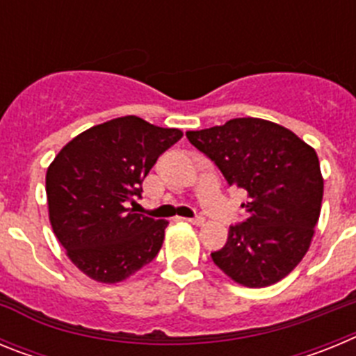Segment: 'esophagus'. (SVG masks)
<instances>
[{
    "label": "esophagus",
    "instance_id": "esophagus-1",
    "mask_svg": "<svg viewBox=\"0 0 356 356\" xmlns=\"http://www.w3.org/2000/svg\"><path fill=\"white\" fill-rule=\"evenodd\" d=\"M187 221H188V222H193V225H197V226L205 225V219H203V217H201V216L191 217V219H187Z\"/></svg>",
    "mask_w": 356,
    "mask_h": 356
}]
</instances>
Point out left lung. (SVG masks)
Here are the masks:
<instances>
[{"label": "left lung", "instance_id": "obj_1", "mask_svg": "<svg viewBox=\"0 0 356 356\" xmlns=\"http://www.w3.org/2000/svg\"><path fill=\"white\" fill-rule=\"evenodd\" d=\"M229 187L242 188L248 217L229 226L212 260L244 287H267L289 275L308 251L323 201L316 151L276 122L229 119L222 127L187 131Z\"/></svg>", "mask_w": 356, "mask_h": 356}]
</instances>
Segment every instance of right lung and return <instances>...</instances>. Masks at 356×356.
<instances>
[{
  "label": "right lung",
  "mask_w": 356,
  "mask_h": 356,
  "mask_svg": "<svg viewBox=\"0 0 356 356\" xmlns=\"http://www.w3.org/2000/svg\"><path fill=\"white\" fill-rule=\"evenodd\" d=\"M181 135L127 115L89 128L55 156L46 172L49 221L80 271L115 284L159 254L168 221L134 213L128 205Z\"/></svg>",
  "instance_id": "right-lung-1"
}]
</instances>
